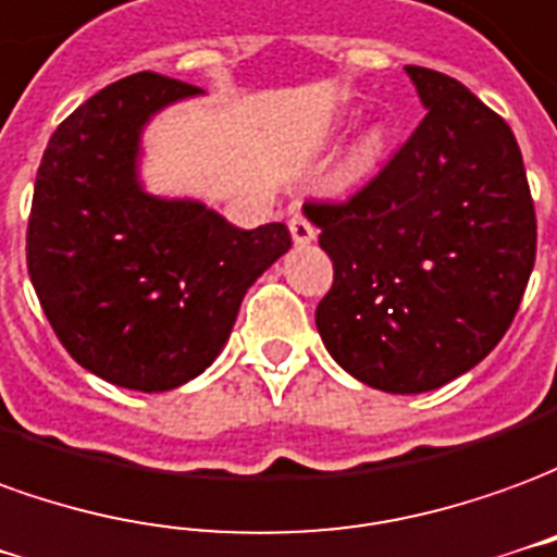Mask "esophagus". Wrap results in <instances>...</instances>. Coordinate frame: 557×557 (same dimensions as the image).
<instances>
[{"instance_id": "obj_1", "label": "esophagus", "mask_w": 557, "mask_h": 557, "mask_svg": "<svg viewBox=\"0 0 557 557\" xmlns=\"http://www.w3.org/2000/svg\"><path fill=\"white\" fill-rule=\"evenodd\" d=\"M287 227H290V236H294V243H297V246H309L311 239H314V234H318V231H314V224H311L306 215H294Z\"/></svg>"}]
</instances>
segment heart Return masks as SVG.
Wrapping results in <instances>:
<instances>
[{
  "label": "heart",
  "instance_id": "obj_1",
  "mask_svg": "<svg viewBox=\"0 0 557 557\" xmlns=\"http://www.w3.org/2000/svg\"><path fill=\"white\" fill-rule=\"evenodd\" d=\"M384 149H386V134L381 132V128H372L369 134H362V140L354 146V152H350V159H348L350 176H366L377 161L384 159Z\"/></svg>",
  "mask_w": 557,
  "mask_h": 557
}]
</instances>
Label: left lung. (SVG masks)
Here are the masks:
<instances>
[{
  "label": "left lung",
  "mask_w": 557,
  "mask_h": 557,
  "mask_svg": "<svg viewBox=\"0 0 557 557\" xmlns=\"http://www.w3.org/2000/svg\"><path fill=\"white\" fill-rule=\"evenodd\" d=\"M423 122L348 200H309L333 260L314 321L333 360L384 393L449 384L498 345L537 255L510 125L447 74L408 65Z\"/></svg>",
  "instance_id": "left-lung-1"
}]
</instances>
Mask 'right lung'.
<instances>
[{
    "label": "right lung",
    "mask_w": 557,
    "mask_h": 557,
    "mask_svg": "<svg viewBox=\"0 0 557 557\" xmlns=\"http://www.w3.org/2000/svg\"><path fill=\"white\" fill-rule=\"evenodd\" d=\"M140 71L59 125L35 176L26 267L47 321L83 369L164 393L224 348L260 272L290 248L282 222L239 231L197 200H161L137 180L152 113L197 96Z\"/></svg>",
    "instance_id": "right-lung-1"
}]
</instances>
